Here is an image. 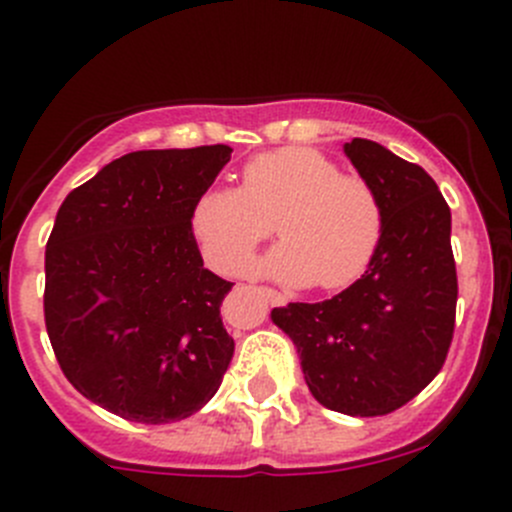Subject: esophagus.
<instances>
[{
  "instance_id": "1",
  "label": "esophagus",
  "mask_w": 512,
  "mask_h": 512,
  "mask_svg": "<svg viewBox=\"0 0 512 512\" xmlns=\"http://www.w3.org/2000/svg\"><path fill=\"white\" fill-rule=\"evenodd\" d=\"M260 292L267 297V300L272 302V305H285V302H287V295H282V292L272 290V287H260Z\"/></svg>"
}]
</instances>
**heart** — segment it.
<instances>
[{"mask_svg": "<svg viewBox=\"0 0 512 512\" xmlns=\"http://www.w3.org/2000/svg\"><path fill=\"white\" fill-rule=\"evenodd\" d=\"M280 245L262 267L290 285L342 290L375 257L385 210L375 187L312 147H280L242 167L240 190L210 185L190 210L202 255L225 272H242L252 250L272 235Z\"/></svg>", "mask_w": 512, "mask_h": 512, "instance_id": "1", "label": "heart"}]
</instances>
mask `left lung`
Listing matches in <instances>:
<instances>
[{"label":"left lung","instance_id":"left-lung-1","mask_svg":"<svg viewBox=\"0 0 512 512\" xmlns=\"http://www.w3.org/2000/svg\"><path fill=\"white\" fill-rule=\"evenodd\" d=\"M345 155L385 210L365 275L322 302H290L272 322L295 342L315 400L352 418L403 408L445 365L455 330L458 275L450 207L420 165L355 137Z\"/></svg>","mask_w":512,"mask_h":512}]
</instances>
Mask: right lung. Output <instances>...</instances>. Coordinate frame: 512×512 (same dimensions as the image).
I'll return each mask as SVG.
<instances>
[{
	"label": "right lung",
	"instance_id": "obj_1",
	"mask_svg": "<svg viewBox=\"0 0 512 512\" xmlns=\"http://www.w3.org/2000/svg\"><path fill=\"white\" fill-rule=\"evenodd\" d=\"M230 155L227 145L130 152L59 207L44 325L64 377L119 418H190L230 367L220 305L235 282L205 270L190 232L192 202Z\"/></svg>",
	"mask_w": 512,
	"mask_h": 512
}]
</instances>
